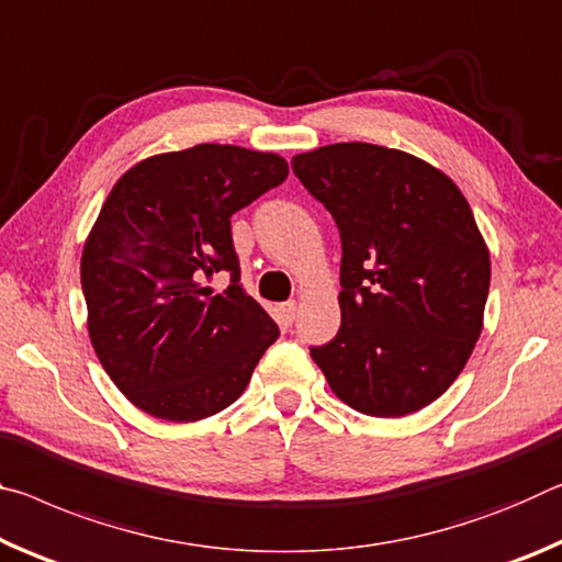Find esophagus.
I'll return each instance as SVG.
<instances>
[{
  "mask_svg": "<svg viewBox=\"0 0 562 562\" xmlns=\"http://www.w3.org/2000/svg\"><path fill=\"white\" fill-rule=\"evenodd\" d=\"M279 316H281V321H286V324H291V321L299 316V303H296V301L281 303V306H279Z\"/></svg>",
  "mask_w": 562,
  "mask_h": 562,
  "instance_id": "1",
  "label": "esophagus"
}]
</instances>
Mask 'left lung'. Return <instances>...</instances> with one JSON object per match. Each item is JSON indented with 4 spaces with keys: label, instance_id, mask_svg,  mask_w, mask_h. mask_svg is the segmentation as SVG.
<instances>
[{
    "label": "left lung",
    "instance_id": "8db88e82",
    "mask_svg": "<svg viewBox=\"0 0 562 562\" xmlns=\"http://www.w3.org/2000/svg\"><path fill=\"white\" fill-rule=\"evenodd\" d=\"M293 173L341 232V328L311 348L338 398L401 418L440 398L483 330L491 254L461 189L418 156L348 142Z\"/></svg>",
    "mask_w": 562,
    "mask_h": 562
}]
</instances>
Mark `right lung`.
I'll return each mask as SVG.
<instances>
[{
	"mask_svg": "<svg viewBox=\"0 0 562 562\" xmlns=\"http://www.w3.org/2000/svg\"><path fill=\"white\" fill-rule=\"evenodd\" d=\"M289 177L271 151L196 144L134 164L81 251L87 328L99 363L136 408L191 423L246 391L279 326L238 286L232 216ZM233 273L214 294L204 274Z\"/></svg>",
	"mask_w": 562,
	"mask_h": 562,
	"instance_id": "add662e5",
	"label": "right lung"
}]
</instances>
